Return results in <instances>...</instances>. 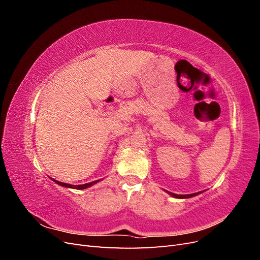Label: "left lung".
Wrapping results in <instances>:
<instances>
[{"label":"left lung","mask_w":260,"mask_h":260,"mask_svg":"<svg viewBox=\"0 0 260 260\" xmlns=\"http://www.w3.org/2000/svg\"><path fill=\"white\" fill-rule=\"evenodd\" d=\"M169 195H171L172 198H175V199H190V198H193V196H196V195H199V194H201V193H203V191L202 192H198V193H193V194H185V195H178V194H175V193H171V192H168V191H166Z\"/></svg>","instance_id":"left-lung-1"}]
</instances>
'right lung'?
Masks as SVG:
<instances>
[{
    "mask_svg": "<svg viewBox=\"0 0 260 260\" xmlns=\"http://www.w3.org/2000/svg\"><path fill=\"white\" fill-rule=\"evenodd\" d=\"M52 179V178H51ZM52 181H54L55 183L60 185V186H64V187H69V188H76V190H84V188H88L94 184H96L98 182H100L101 180H96V181H92L90 183H85V184H79V185H73V184H69V183H64V182H59V181L52 179Z\"/></svg>",
    "mask_w": 260,
    "mask_h": 260,
    "instance_id": "add662e5",
    "label": "right lung"
}]
</instances>
